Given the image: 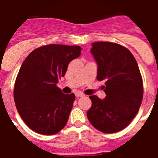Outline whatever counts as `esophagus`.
I'll list each match as a JSON object with an SVG mask.
<instances>
[{
  "mask_svg": "<svg viewBox=\"0 0 158 158\" xmlns=\"http://www.w3.org/2000/svg\"><path fill=\"white\" fill-rule=\"evenodd\" d=\"M75 96H76L77 98H81V97H84V94H82V93H76V94H75Z\"/></svg>",
  "mask_w": 158,
  "mask_h": 158,
  "instance_id": "obj_1",
  "label": "esophagus"
}]
</instances>
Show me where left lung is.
Listing matches in <instances>:
<instances>
[{"label":"left lung","mask_w":158,"mask_h":158,"mask_svg":"<svg viewBox=\"0 0 158 158\" xmlns=\"http://www.w3.org/2000/svg\"><path fill=\"white\" fill-rule=\"evenodd\" d=\"M91 53L98 64L97 79L105 80L106 98L89 97L92 106L87 116L101 132H119L130 125L142 103L143 88L139 65L132 53L117 43H93Z\"/></svg>","instance_id":"8db88e82"}]
</instances>
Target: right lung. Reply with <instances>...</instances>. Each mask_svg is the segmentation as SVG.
Returning a JSON list of instances; mask_svg holds the SVG:
<instances>
[{
    "instance_id": "obj_1",
    "label": "right lung",
    "mask_w": 158,
    "mask_h": 158,
    "mask_svg": "<svg viewBox=\"0 0 158 158\" xmlns=\"http://www.w3.org/2000/svg\"><path fill=\"white\" fill-rule=\"evenodd\" d=\"M80 54L79 46L51 44L33 51L23 62L14 98L22 120L36 133L52 135L66 125L75 96L64 94L56 84Z\"/></svg>"
}]
</instances>
